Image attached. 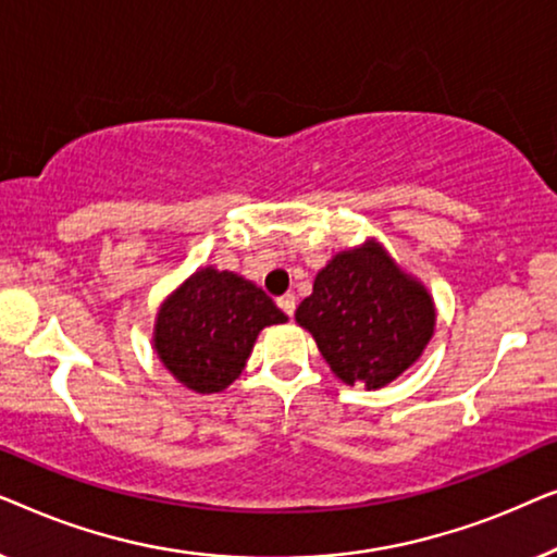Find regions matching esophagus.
I'll return each mask as SVG.
<instances>
[{
	"mask_svg": "<svg viewBox=\"0 0 557 557\" xmlns=\"http://www.w3.org/2000/svg\"><path fill=\"white\" fill-rule=\"evenodd\" d=\"M278 307H281V311H284L286 317H294V311H296V296L294 294H284L278 299Z\"/></svg>",
	"mask_w": 557,
	"mask_h": 557,
	"instance_id": "34e87169",
	"label": "esophagus"
}]
</instances>
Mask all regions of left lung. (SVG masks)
I'll list each match as a JSON object with an SVG mask.
<instances>
[{
    "label": "left lung",
    "instance_id": "1",
    "mask_svg": "<svg viewBox=\"0 0 557 557\" xmlns=\"http://www.w3.org/2000/svg\"><path fill=\"white\" fill-rule=\"evenodd\" d=\"M334 375L347 385L383 387L429 345L436 311L377 243L334 256L314 292L296 309Z\"/></svg>",
    "mask_w": 557,
    "mask_h": 557
}]
</instances>
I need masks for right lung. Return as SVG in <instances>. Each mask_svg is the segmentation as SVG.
<instances>
[{
	"label": "right lung",
	"instance_id": "right-lung-1",
	"mask_svg": "<svg viewBox=\"0 0 557 557\" xmlns=\"http://www.w3.org/2000/svg\"><path fill=\"white\" fill-rule=\"evenodd\" d=\"M286 314L250 281L202 269L159 311V360L197 393H218L240 375L258 332Z\"/></svg>",
	"mask_w": 557,
	"mask_h": 557
}]
</instances>
